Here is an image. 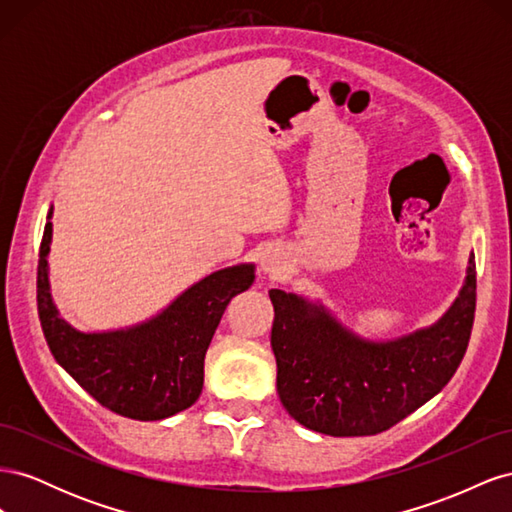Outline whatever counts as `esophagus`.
I'll list each match as a JSON object with an SVG mask.
<instances>
[{
  "label": "esophagus",
  "instance_id": "obj_1",
  "mask_svg": "<svg viewBox=\"0 0 512 512\" xmlns=\"http://www.w3.org/2000/svg\"><path fill=\"white\" fill-rule=\"evenodd\" d=\"M260 265H262V271H267V273H280V265H282V262H280V258H277L275 254H267V256H262V262H260Z\"/></svg>",
  "mask_w": 512,
  "mask_h": 512
}]
</instances>
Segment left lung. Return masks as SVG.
Masks as SVG:
<instances>
[{"label":"left lung","instance_id":"left-lung-1","mask_svg":"<svg viewBox=\"0 0 512 512\" xmlns=\"http://www.w3.org/2000/svg\"><path fill=\"white\" fill-rule=\"evenodd\" d=\"M277 393L303 427L335 438L376 436L438 395L468 350L476 309V265L451 309L427 329L369 342L320 303L269 290Z\"/></svg>","mask_w":512,"mask_h":512}]
</instances>
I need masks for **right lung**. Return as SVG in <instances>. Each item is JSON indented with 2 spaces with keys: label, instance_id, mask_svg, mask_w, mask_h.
<instances>
[{
  "label": "right lung",
  "instance_id": "obj_1",
  "mask_svg": "<svg viewBox=\"0 0 512 512\" xmlns=\"http://www.w3.org/2000/svg\"><path fill=\"white\" fill-rule=\"evenodd\" d=\"M53 207L38 260V316L55 361L98 404L134 421H162L200 397L205 354L226 305L254 284V265L207 275L164 312L130 329L83 333L59 316L51 299L49 256Z\"/></svg>",
  "mask_w": 512,
  "mask_h": 512
}]
</instances>
